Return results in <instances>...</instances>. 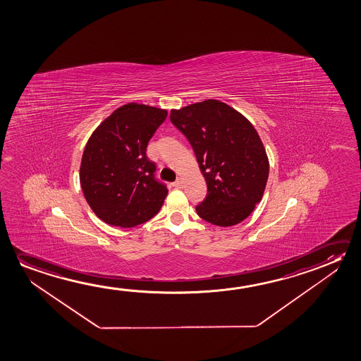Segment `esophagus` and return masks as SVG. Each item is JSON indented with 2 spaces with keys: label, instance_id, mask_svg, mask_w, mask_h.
I'll return each instance as SVG.
<instances>
[{
  "label": "esophagus",
  "instance_id": "1",
  "mask_svg": "<svg viewBox=\"0 0 361 361\" xmlns=\"http://www.w3.org/2000/svg\"><path fill=\"white\" fill-rule=\"evenodd\" d=\"M173 185H174L176 188H182V185H183V179L180 177L177 178V180L173 183Z\"/></svg>",
  "mask_w": 361,
  "mask_h": 361
}]
</instances>
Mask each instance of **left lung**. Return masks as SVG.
<instances>
[{"label":"left lung","mask_w":361,"mask_h":361,"mask_svg":"<svg viewBox=\"0 0 361 361\" xmlns=\"http://www.w3.org/2000/svg\"><path fill=\"white\" fill-rule=\"evenodd\" d=\"M171 121L188 139L206 179V200L195 207L198 216L221 227L240 224L262 200L269 178V158L257 130L214 99L173 109Z\"/></svg>","instance_id":"obj_1"}]
</instances>
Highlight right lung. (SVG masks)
Returning a JSON list of instances; mask_svg holds the SVG:
<instances>
[{"label":"right lung","instance_id":"right-lung-1","mask_svg":"<svg viewBox=\"0 0 361 361\" xmlns=\"http://www.w3.org/2000/svg\"><path fill=\"white\" fill-rule=\"evenodd\" d=\"M168 111L129 103L92 132L80 164L82 193L105 224L129 228L159 212L168 189L154 177L147 147Z\"/></svg>","mask_w":361,"mask_h":361}]
</instances>
